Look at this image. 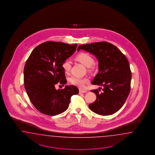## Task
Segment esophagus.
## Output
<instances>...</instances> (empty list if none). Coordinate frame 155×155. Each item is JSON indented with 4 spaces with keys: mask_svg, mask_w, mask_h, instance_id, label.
Returning a JSON list of instances; mask_svg holds the SVG:
<instances>
[{
    "mask_svg": "<svg viewBox=\"0 0 155 155\" xmlns=\"http://www.w3.org/2000/svg\"><path fill=\"white\" fill-rule=\"evenodd\" d=\"M86 92H87V90H85L80 89V91H79V93H80V94H81V93H85Z\"/></svg>",
    "mask_w": 155,
    "mask_h": 155,
    "instance_id": "1",
    "label": "esophagus"
}]
</instances>
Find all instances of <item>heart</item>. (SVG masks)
<instances>
[{"mask_svg": "<svg viewBox=\"0 0 155 155\" xmlns=\"http://www.w3.org/2000/svg\"><path fill=\"white\" fill-rule=\"evenodd\" d=\"M76 60L79 61L86 67L91 68L92 65L94 64V59L86 53H81L78 54L75 57ZM62 67L65 73H68L71 70V62L69 60H66L62 65ZM69 82L71 84L75 85L79 87L82 88L84 86V84L89 82V80L87 78H81L78 77H71L69 78Z\"/></svg>", "mask_w": 155, "mask_h": 155, "instance_id": "heart-1", "label": "heart"}]
</instances>
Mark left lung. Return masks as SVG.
Returning a JSON list of instances; mask_svg holds the SVG:
<instances>
[{
	"label": "left lung",
	"mask_w": 155,
	"mask_h": 155,
	"mask_svg": "<svg viewBox=\"0 0 155 155\" xmlns=\"http://www.w3.org/2000/svg\"><path fill=\"white\" fill-rule=\"evenodd\" d=\"M83 49L93 54L99 62V72L92 84L103 86L91 90L95 93V101L89 108L98 115H109L117 112L125 103L130 92L131 71L126 57L112 44L98 42L80 45L77 51Z\"/></svg>",
	"instance_id": "1"
}]
</instances>
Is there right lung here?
<instances>
[{"label":"right lung","mask_w":155,"mask_h":155,"mask_svg":"<svg viewBox=\"0 0 155 155\" xmlns=\"http://www.w3.org/2000/svg\"><path fill=\"white\" fill-rule=\"evenodd\" d=\"M77 44L48 41L36 47L26 61L24 83L28 97L40 113L54 116L68 108L71 97L78 94L74 85L56 90L67 82L62 65L74 52Z\"/></svg>","instance_id":"add662e5"}]
</instances>
